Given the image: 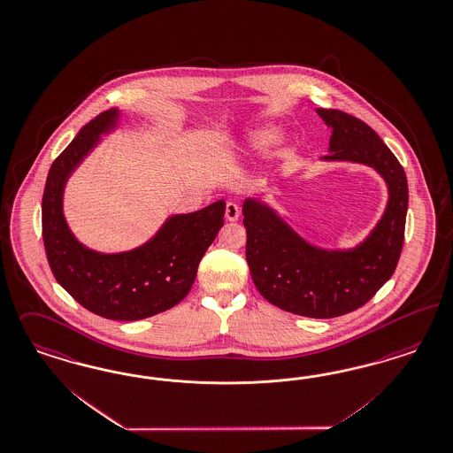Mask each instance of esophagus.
I'll return each instance as SVG.
<instances>
[{"mask_svg": "<svg viewBox=\"0 0 453 453\" xmlns=\"http://www.w3.org/2000/svg\"><path fill=\"white\" fill-rule=\"evenodd\" d=\"M225 217L228 221H236L240 217V206L234 202L226 203V208H225Z\"/></svg>", "mask_w": 453, "mask_h": 453, "instance_id": "1", "label": "esophagus"}]
</instances>
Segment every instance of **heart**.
Wrapping results in <instances>:
<instances>
[{
	"label": "heart",
	"mask_w": 453,
	"mask_h": 453,
	"mask_svg": "<svg viewBox=\"0 0 453 453\" xmlns=\"http://www.w3.org/2000/svg\"><path fill=\"white\" fill-rule=\"evenodd\" d=\"M275 135V131L272 127H265V129H258L255 133H251L250 141L253 146H265L268 144Z\"/></svg>",
	"instance_id": "obj_1"
}]
</instances>
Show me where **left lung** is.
<instances>
[{
    "label": "left lung",
    "instance_id": "obj_1",
    "mask_svg": "<svg viewBox=\"0 0 453 453\" xmlns=\"http://www.w3.org/2000/svg\"><path fill=\"white\" fill-rule=\"evenodd\" d=\"M333 129L322 161L376 169L388 186L381 219L357 247L324 250L305 242L265 203L243 202L247 262L253 284L270 303L305 318L344 316L365 305L393 275L402 255L408 210L406 174L366 122L335 109H318Z\"/></svg>",
    "mask_w": 453,
    "mask_h": 453
}]
</instances>
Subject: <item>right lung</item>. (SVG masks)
<instances>
[{
    "instance_id": "1",
    "label": "right lung",
    "mask_w": 453,
    "mask_h": 453,
    "mask_svg": "<svg viewBox=\"0 0 453 453\" xmlns=\"http://www.w3.org/2000/svg\"><path fill=\"white\" fill-rule=\"evenodd\" d=\"M109 109L81 129L51 165L42 200V234L49 265L68 294L87 311L112 320H139L185 299L200 260L223 226L225 202L169 217L150 242L134 250L101 253L82 245L64 217L70 174L119 120Z\"/></svg>"
}]
</instances>
